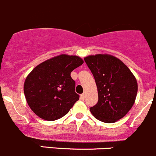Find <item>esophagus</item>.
Segmentation results:
<instances>
[{
    "instance_id": "esophagus-1",
    "label": "esophagus",
    "mask_w": 156,
    "mask_h": 156,
    "mask_svg": "<svg viewBox=\"0 0 156 156\" xmlns=\"http://www.w3.org/2000/svg\"><path fill=\"white\" fill-rule=\"evenodd\" d=\"M84 94H81V96H80V98H81V100H84Z\"/></svg>"
}]
</instances>
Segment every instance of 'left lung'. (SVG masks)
<instances>
[{
	"mask_svg": "<svg viewBox=\"0 0 156 156\" xmlns=\"http://www.w3.org/2000/svg\"><path fill=\"white\" fill-rule=\"evenodd\" d=\"M84 61L95 79L98 103L90 108L93 115L114 123L130 111L137 94V81L128 67L109 54L90 55Z\"/></svg>",
	"mask_w": 156,
	"mask_h": 156,
	"instance_id": "obj_1",
	"label": "left lung"
}]
</instances>
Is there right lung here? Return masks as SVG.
I'll return each mask as SVG.
<instances>
[{
	"label": "right lung",
	"mask_w": 156,
	"mask_h": 156,
	"mask_svg": "<svg viewBox=\"0 0 156 156\" xmlns=\"http://www.w3.org/2000/svg\"><path fill=\"white\" fill-rule=\"evenodd\" d=\"M83 63L79 56L60 54L33 69L23 88L28 105L34 114L44 120L55 121L69 112L79 100L71 72Z\"/></svg>",
	"instance_id": "obj_1"
}]
</instances>
